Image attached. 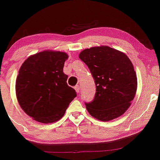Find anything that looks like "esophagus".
<instances>
[{
  "instance_id": "34e87169",
  "label": "esophagus",
  "mask_w": 160,
  "mask_h": 160,
  "mask_svg": "<svg viewBox=\"0 0 160 160\" xmlns=\"http://www.w3.org/2000/svg\"><path fill=\"white\" fill-rule=\"evenodd\" d=\"M74 89H75V91H76V92H78V93H79V92H80V86H76L74 87Z\"/></svg>"
}]
</instances>
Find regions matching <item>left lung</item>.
Masks as SVG:
<instances>
[{"instance_id": "left-lung-1", "label": "left lung", "mask_w": 160, "mask_h": 160, "mask_svg": "<svg viewBox=\"0 0 160 160\" xmlns=\"http://www.w3.org/2000/svg\"><path fill=\"white\" fill-rule=\"evenodd\" d=\"M79 58L88 67L96 85L94 101L86 103L88 113L103 122L122 115L137 90L136 74L129 57L122 51L101 45L83 50Z\"/></svg>"}]
</instances>
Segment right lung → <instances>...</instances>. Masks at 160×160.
<instances>
[{"instance_id":"right-lung-1","label":"right lung","mask_w":160,"mask_h":160,"mask_svg":"<svg viewBox=\"0 0 160 160\" xmlns=\"http://www.w3.org/2000/svg\"><path fill=\"white\" fill-rule=\"evenodd\" d=\"M68 58L65 52L45 50L30 56L19 69L15 82L17 100L22 110L36 122L59 121L77 96L63 72Z\"/></svg>"}]
</instances>
